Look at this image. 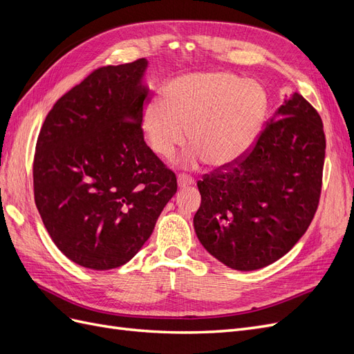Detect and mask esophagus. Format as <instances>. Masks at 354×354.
<instances>
[{
  "label": "esophagus",
  "instance_id": "1",
  "mask_svg": "<svg viewBox=\"0 0 354 354\" xmlns=\"http://www.w3.org/2000/svg\"><path fill=\"white\" fill-rule=\"evenodd\" d=\"M177 185H178L180 189H185L190 185H194V178H192L190 176H186V174H180L177 177Z\"/></svg>",
  "mask_w": 354,
  "mask_h": 354
}]
</instances>
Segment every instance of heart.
<instances>
[{
    "label": "heart",
    "mask_w": 354,
    "mask_h": 354,
    "mask_svg": "<svg viewBox=\"0 0 354 354\" xmlns=\"http://www.w3.org/2000/svg\"><path fill=\"white\" fill-rule=\"evenodd\" d=\"M267 99L261 85L227 72L187 73L168 82L160 102L145 106L142 128L152 151L171 158L194 143L189 164L208 159L214 167L236 162L260 134Z\"/></svg>",
    "instance_id": "b5f03b06"
}]
</instances>
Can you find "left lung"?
I'll return each instance as SVG.
<instances>
[{"instance_id": "8db88e82", "label": "left lung", "mask_w": 354, "mask_h": 354, "mask_svg": "<svg viewBox=\"0 0 354 354\" xmlns=\"http://www.w3.org/2000/svg\"><path fill=\"white\" fill-rule=\"evenodd\" d=\"M325 147L319 113L301 94H291L248 155L198 181L194 226L203 248L241 272L291 251L317 209Z\"/></svg>"}]
</instances>
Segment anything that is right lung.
I'll return each instance as SVG.
<instances>
[{
    "instance_id": "right-lung-1",
    "label": "right lung",
    "mask_w": 354,
    "mask_h": 354,
    "mask_svg": "<svg viewBox=\"0 0 354 354\" xmlns=\"http://www.w3.org/2000/svg\"><path fill=\"white\" fill-rule=\"evenodd\" d=\"M147 60L95 69L48 112L34 159L35 203L57 248L93 270L130 261L177 180L143 138Z\"/></svg>"
}]
</instances>
